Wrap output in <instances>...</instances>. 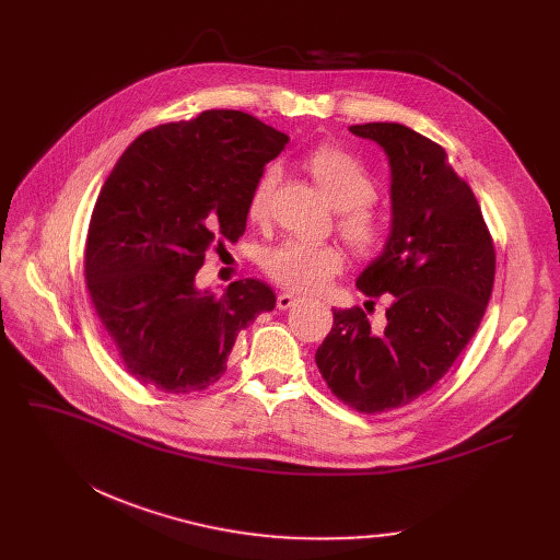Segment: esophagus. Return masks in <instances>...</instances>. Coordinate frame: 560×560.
I'll return each mask as SVG.
<instances>
[{
  "instance_id": "obj_1",
  "label": "esophagus",
  "mask_w": 560,
  "mask_h": 560,
  "mask_svg": "<svg viewBox=\"0 0 560 560\" xmlns=\"http://www.w3.org/2000/svg\"><path fill=\"white\" fill-rule=\"evenodd\" d=\"M295 302H298V295H292V292H281V295L277 298V308L288 311L290 306H295Z\"/></svg>"
}]
</instances>
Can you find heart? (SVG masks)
Segmentation results:
<instances>
[{"label":"heart","mask_w":560,"mask_h":560,"mask_svg":"<svg viewBox=\"0 0 560 560\" xmlns=\"http://www.w3.org/2000/svg\"><path fill=\"white\" fill-rule=\"evenodd\" d=\"M304 167L340 211L338 229L349 247L361 256H372L384 247L388 231L386 222L370 206L376 199V184L365 165L336 144H322L306 156ZM277 184L279 170L265 167L247 199L249 222H268ZM342 265L345 256L336 245H311L302 241L281 243L262 258L268 277L292 292L322 290L342 270Z\"/></svg>","instance_id":"1"}]
</instances>
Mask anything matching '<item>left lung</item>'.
<instances>
[{"mask_svg":"<svg viewBox=\"0 0 560 560\" xmlns=\"http://www.w3.org/2000/svg\"><path fill=\"white\" fill-rule=\"evenodd\" d=\"M349 131L374 140L390 165V235L357 279L363 295H388L390 306L384 329L359 306L334 311L315 363L340 401L384 413L433 388L477 334L494 283V245L472 188L438 142L397 122Z\"/></svg>","mask_w":560,"mask_h":560,"instance_id":"obj_1","label":"left lung"}]
</instances>
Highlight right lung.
I'll return each instance as SVG.
<instances>
[{
	"label": "right lung",
	"instance_id": "right-lung-1",
	"mask_svg": "<svg viewBox=\"0 0 560 560\" xmlns=\"http://www.w3.org/2000/svg\"><path fill=\"white\" fill-rule=\"evenodd\" d=\"M288 136L243 110H203L138 136L115 163L85 241V285L140 384L186 395L226 372L235 338L272 311L258 279L222 295L195 285L206 252L235 243L247 199Z\"/></svg>",
	"mask_w": 560,
	"mask_h": 560
}]
</instances>
